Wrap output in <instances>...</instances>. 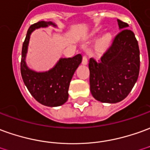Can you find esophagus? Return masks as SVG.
Wrapping results in <instances>:
<instances>
[{
    "mask_svg": "<svg viewBox=\"0 0 150 150\" xmlns=\"http://www.w3.org/2000/svg\"><path fill=\"white\" fill-rule=\"evenodd\" d=\"M82 64L83 65H87V64H88V58H87V57H86L85 55H83V56Z\"/></svg>",
    "mask_w": 150,
    "mask_h": 150,
    "instance_id": "34e87169",
    "label": "esophagus"
}]
</instances>
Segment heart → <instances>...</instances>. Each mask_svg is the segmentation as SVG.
Listing matches in <instances>:
<instances>
[{
    "label": "heart",
    "instance_id": "b5f03b06",
    "mask_svg": "<svg viewBox=\"0 0 150 150\" xmlns=\"http://www.w3.org/2000/svg\"><path fill=\"white\" fill-rule=\"evenodd\" d=\"M111 41L112 37L110 34L106 33V34L102 35L97 40V44H96V51H97V53H99V54H102V53H105L111 45Z\"/></svg>",
    "mask_w": 150,
    "mask_h": 150
}]
</instances>
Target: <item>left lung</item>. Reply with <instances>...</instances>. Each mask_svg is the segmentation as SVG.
<instances>
[{
  "label": "left lung",
  "mask_w": 150,
  "mask_h": 150,
  "mask_svg": "<svg viewBox=\"0 0 150 150\" xmlns=\"http://www.w3.org/2000/svg\"><path fill=\"white\" fill-rule=\"evenodd\" d=\"M121 31L100 60H89L90 91L96 100L116 103L132 91L140 71V50L129 25L118 19Z\"/></svg>",
  "instance_id": "obj_1"
}]
</instances>
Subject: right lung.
I'll list each match as a JSON object with an SVG mask.
<instances>
[{"label": "right lung", "instance_id": "add662e5", "mask_svg": "<svg viewBox=\"0 0 150 150\" xmlns=\"http://www.w3.org/2000/svg\"><path fill=\"white\" fill-rule=\"evenodd\" d=\"M49 25L55 26L52 22H38L29 28L23 44L20 71L22 78L31 96L40 104L46 106H59L68 99V89L72 76L82 62L81 54L75 57L61 58L57 65L46 72H35L30 70L25 62L30 35L36 28Z\"/></svg>", "mask_w": 150, "mask_h": 150}]
</instances>
